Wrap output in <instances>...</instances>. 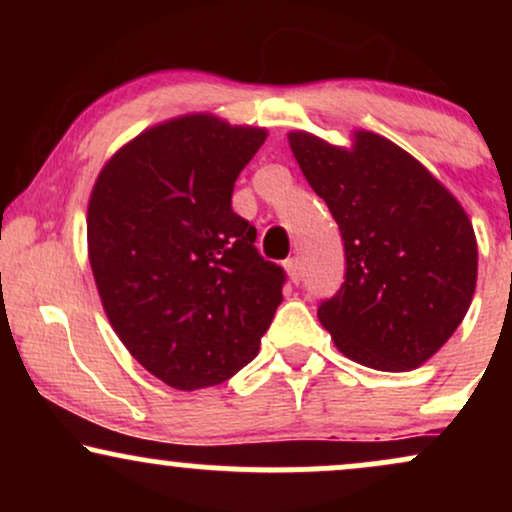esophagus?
Returning <instances> with one entry per match:
<instances>
[{
    "label": "esophagus",
    "mask_w": 512,
    "mask_h": 512,
    "mask_svg": "<svg viewBox=\"0 0 512 512\" xmlns=\"http://www.w3.org/2000/svg\"><path fill=\"white\" fill-rule=\"evenodd\" d=\"M284 267H286V272H289L293 284H298V281L303 279V267H301V260H298V257H289V260L284 262Z\"/></svg>",
    "instance_id": "34e87169"
}]
</instances>
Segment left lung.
<instances>
[{
  "label": "left lung",
  "instance_id": "1",
  "mask_svg": "<svg viewBox=\"0 0 512 512\" xmlns=\"http://www.w3.org/2000/svg\"><path fill=\"white\" fill-rule=\"evenodd\" d=\"M289 142L344 240V284L317 317L351 361L421 366L460 327L477 286V238L460 202L380 134L356 132L351 151L308 132Z\"/></svg>",
  "mask_w": 512,
  "mask_h": 512
}]
</instances>
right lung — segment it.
Masks as SVG:
<instances>
[{
  "mask_svg": "<svg viewBox=\"0 0 512 512\" xmlns=\"http://www.w3.org/2000/svg\"><path fill=\"white\" fill-rule=\"evenodd\" d=\"M264 129L185 115L105 163L88 202V260L127 351L175 390L248 366L284 301L286 272L231 207Z\"/></svg>",
  "mask_w": 512,
  "mask_h": 512,
  "instance_id": "add662e5",
  "label": "right lung"
}]
</instances>
